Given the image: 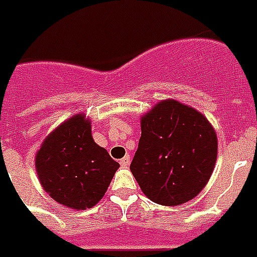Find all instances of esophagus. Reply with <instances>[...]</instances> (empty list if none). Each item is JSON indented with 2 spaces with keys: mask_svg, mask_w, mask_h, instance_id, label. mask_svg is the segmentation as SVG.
Listing matches in <instances>:
<instances>
[{
  "mask_svg": "<svg viewBox=\"0 0 257 257\" xmlns=\"http://www.w3.org/2000/svg\"><path fill=\"white\" fill-rule=\"evenodd\" d=\"M130 163H131V158L128 154H126V156H124V157L120 160L121 167H128V165H130Z\"/></svg>",
  "mask_w": 257,
  "mask_h": 257,
  "instance_id": "esophagus-1",
  "label": "esophagus"
}]
</instances>
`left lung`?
<instances>
[{"label":"left lung","instance_id":"left-lung-1","mask_svg":"<svg viewBox=\"0 0 257 257\" xmlns=\"http://www.w3.org/2000/svg\"><path fill=\"white\" fill-rule=\"evenodd\" d=\"M141 138L130 169L154 203H186L207 184L218 141L209 120L194 108L167 100L141 120Z\"/></svg>","mask_w":257,"mask_h":257}]
</instances>
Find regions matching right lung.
Returning a JSON list of instances; mask_svg holds the SVG:
<instances>
[{"label":"right lung","instance_id":"add662e5","mask_svg":"<svg viewBox=\"0 0 257 257\" xmlns=\"http://www.w3.org/2000/svg\"><path fill=\"white\" fill-rule=\"evenodd\" d=\"M44 191L76 210L93 207L105 194L119 164L92 138L82 113L70 117L44 140L36 154Z\"/></svg>","mask_w":257,"mask_h":257}]
</instances>
